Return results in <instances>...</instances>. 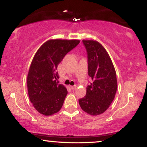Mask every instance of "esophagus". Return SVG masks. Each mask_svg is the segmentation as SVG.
<instances>
[{
  "instance_id": "obj_1",
  "label": "esophagus",
  "mask_w": 147,
  "mask_h": 147,
  "mask_svg": "<svg viewBox=\"0 0 147 147\" xmlns=\"http://www.w3.org/2000/svg\"><path fill=\"white\" fill-rule=\"evenodd\" d=\"M70 88H71L72 90H76V88H77V86H70Z\"/></svg>"
}]
</instances>
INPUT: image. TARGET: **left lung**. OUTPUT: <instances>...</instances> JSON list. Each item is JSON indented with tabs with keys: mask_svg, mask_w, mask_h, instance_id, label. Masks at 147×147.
<instances>
[{
	"mask_svg": "<svg viewBox=\"0 0 147 147\" xmlns=\"http://www.w3.org/2000/svg\"><path fill=\"white\" fill-rule=\"evenodd\" d=\"M82 42L87 51L88 75L92 81L79 102L84 112L97 116L105 112L114 99L117 90L116 70L109 54L99 42Z\"/></svg>",
	"mask_w": 147,
	"mask_h": 147,
	"instance_id": "left-lung-1",
	"label": "left lung"
}]
</instances>
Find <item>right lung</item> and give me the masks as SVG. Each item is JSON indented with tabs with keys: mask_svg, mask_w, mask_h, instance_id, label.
<instances>
[{
	"mask_svg": "<svg viewBox=\"0 0 147 147\" xmlns=\"http://www.w3.org/2000/svg\"><path fill=\"white\" fill-rule=\"evenodd\" d=\"M79 40H50L35 53L27 76L29 99L40 114L51 116L62 107L68 91L58 84L57 69L65 55L79 45Z\"/></svg>",
	"mask_w": 147,
	"mask_h": 147,
	"instance_id": "1",
	"label": "right lung"
}]
</instances>
